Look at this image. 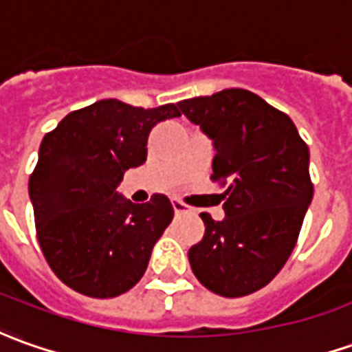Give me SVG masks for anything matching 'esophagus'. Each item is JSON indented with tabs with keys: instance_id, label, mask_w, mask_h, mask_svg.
<instances>
[{
	"instance_id": "esophagus-1",
	"label": "esophagus",
	"mask_w": 352,
	"mask_h": 352,
	"mask_svg": "<svg viewBox=\"0 0 352 352\" xmlns=\"http://www.w3.org/2000/svg\"><path fill=\"white\" fill-rule=\"evenodd\" d=\"M171 204H173V210H175V214H186V212H190V206H186L183 200H179V198H173L171 200Z\"/></svg>"
}]
</instances>
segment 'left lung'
I'll return each mask as SVG.
<instances>
[{"instance_id":"obj_1","label":"left lung","mask_w":352,"mask_h":352,"mask_svg":"<svg viewBox=\"0 0 352 352\" xmlns=\"http://www.w3.org/2000/svg\"><path fill=\"white\" fill-rule=\"evenodd\" d=\"M214 142L212 181H221L226 217L202 212L206 233L190 246L196 279L221 296L266 287L296 245L314 185L307 142L295 123L243 88L177 104Z\"/></svg>"}]
</instances>
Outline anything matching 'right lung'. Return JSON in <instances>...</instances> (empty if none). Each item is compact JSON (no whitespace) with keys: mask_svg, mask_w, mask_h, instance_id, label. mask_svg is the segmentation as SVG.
Returning <instances> with one entry per match:
<instances>
[{"mask_svg":"<svg viewBox=\"0 0 352 352\" xmlns=\"http://www.w3.org/2000/svg\"><path fill=\"white\" fill-rule=\"evenodd\" d=\"M179 116L175 104L144 109L109 98L71 111L44 136L28 181L36 235L54 274L76 293L111 298L144 276L173 206L166 195L133 204L116 188L146 162L152 126Z\"/></svg>","mask_w":352,"mask_h":352,"instance_id":"right-lung-1","label":"right lung"}]
</instances>
